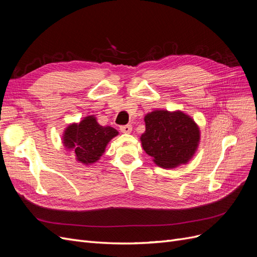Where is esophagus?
Segmentation results:
<instances>
[{
  "label": "esophagus",
  "mask_w": 257,
  "mask_h": 257,
  "mask_svg": "<svg viewBox=\"0 0 257 257\" xmlns=\"http://www.w3.org/2000/svg\"><path fill=\"white\" fill-rule=\"evenodd\" d=\"M120 131L122 132V133L130 134L131 132H132V125H130V124H127V125H121L120 126Z\"/></svg>",
  "instance_id": "34e87169"
}]
</instances>
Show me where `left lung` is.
Segmentation results:
<instances>
[{"label": "left lung", "instance_id": "left-lung-1", "mask_svg": "<svg viewBox=\"0 0 257 257\" xmlns=\"http://www.w3.org/2000/svg\"><path fill=\"white\" fill-rule=\"evenodd\" d=\"M141 141L146 153L163 168L188 163L195 153L200 133L197 124L182 111L154 110L145 116Z\"/></svg>", "mask_w": 257, "mask_h": 257}]
</instances>
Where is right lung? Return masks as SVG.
<instances>
[{
  "label": "right lung",
  "mask_w": 257,
  "mask_h": 257,
  "mask_svg": "<svg viewBox=\"0 0 257 257\" xmlns=\"http://www.w3.org/2000/svg\"><path fill=\"white\" fill-rule=\"evenodd\" d=\"M118 135L111 126L99 125L94 115H88L79 123L68 125L63 134V144L74 151L77 161L91 165L99 160L106 146Z\"/></svg>",
  "instance_id": "1"
}]
</instances>
